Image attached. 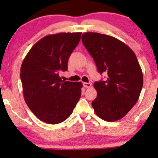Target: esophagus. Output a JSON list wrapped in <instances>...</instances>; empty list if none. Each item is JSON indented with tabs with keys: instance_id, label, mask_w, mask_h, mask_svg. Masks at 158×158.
I'll return each instance as SVG.
<instances>
[{
	"instance_id": "esophagus-1",
	"label": "esophagus",
	"mask_w": 158,
	"mask_h": 158,
	"mask_svg": "<svg viewBox=\"0 0 158 158\" xmlns=\"http://www.w3.org/2000/svg\"><path fill=\"white\" fill-rule=\"evenodd\" d=\"M83 85H84V86L85 87V88H90V86H91V83H90V82H89V83H87V82H84L83 83Z\"/></svg>"
}]
</instances>
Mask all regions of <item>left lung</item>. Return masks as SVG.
I'll return each instance as SVG.
<instances>
[{
    "label": "left lung",
    "instance_id": "left-lung-1",
    "mask_svg": "<svg viewBox=\"0 0 158 158\" xmlns=\"http://www.w3.org/2000/svg\"><path fill=\"white\" fill-rule=\"evenodd\" d=\"M82 42L106 81H96L98 95L92 102L96 115L104 121L121 119L137 103L143 87V73L135 53L115 37L98 33H84Z\"/></svg>",
    "mask_w": 158,
    "mask_h": 158
}]
</instances>
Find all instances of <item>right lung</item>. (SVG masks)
Returning <instances> with one entry per match:
<instances>
[{
	"label": "right lung",
	"mask_w": 158,
	"mask_h": 158,
	"mask_svg": "<svg viewBox=\"0 0 158 158\" xmlns=\"http://www.w3.org/2000/svg\"><path fill=\"white\" fill-rule=\"evenodd\" d=\"M81 33L48 35L36 42L23 59L20 77L29 109L40 121L58 124L73 113L81 95V82L63 81L69 56Z\"/></svg>",
	"instance_id": "add662e5"
}]
</instances>
